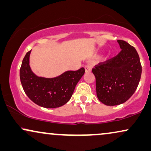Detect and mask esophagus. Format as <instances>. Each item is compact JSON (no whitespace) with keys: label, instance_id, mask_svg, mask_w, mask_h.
Returning <instances> with one entry per match:
<instances>
[{"label":"esophagus","instance_id":"obj_1","mask_svg":"<svg viewBox=\"0 0 151 151\" xmlns=\"http://www.w3.org/2000/svg\"><path fill=\"white\" fill-rule=\"evenodd\" d=\"M91 69H92V67H91V65H86L85 66L86 72H90L91 71Z\"/></svg>","mask_w":151,"mask_h":151}]
</instances>
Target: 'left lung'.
Returning a JSON list of instances; mask_svg holds the SVG:
<instances>
[{"mask_svg":"<svg viewBox=\"0 0 151 151\" xmlns=\"http://www.w3.org/2000/svg\"><path fill=\"white\" fill-rule=\"evenodd\" d=\"M122 50L113 58L99 63L92 69L96 80L99 100L108 106L118 105L128 100L138 86L142 68L134 47L118 40Z\"/></svg>","mask_w":151,"mask_h":151,"instance_id":"1","label":"left lung"}]
</instances>
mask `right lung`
<instances>
[{
  "mask_svg": "<svg viewBox=\"0 0 151 151\" xmlns=\"http://www.w3.org/2000/svg\"><path fill=\"white\" fill-rule=\"evenodd\" d=\"M30 51L23 59L20 68V80L24 92L37 105L45 108H56L66 104L85 72L83 68L76 71L64 72L59 77L47 79L37 77L30 70Z\"/></svg>",
  "mask_w": 151,
  "mask_h": 151,
  "instance_id": "1",
  "label": "right lung"
}]
</instances>
